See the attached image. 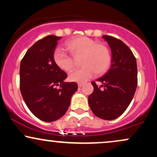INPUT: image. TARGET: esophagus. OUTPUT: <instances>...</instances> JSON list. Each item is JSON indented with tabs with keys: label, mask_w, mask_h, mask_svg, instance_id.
<instances>
[{
	"label": "esophagus",
	"mask_w": 157,
	"mask_h": 157,
	"mask_svg": "<svg viewBox=\"0 0 157 157\" xmlns=\"http://www.w3.org/2000/svg\"><path fill=\"white\" fill-rule=\"evenodd\" d=\"M83 85H84L83 83H78V84H77V86H78L79 88H81L82 86H83Z\"/></svg>",
	"instance_id": "34e87169"
}]
</instances>
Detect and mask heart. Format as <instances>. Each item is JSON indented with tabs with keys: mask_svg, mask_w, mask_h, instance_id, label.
<instances>
[{
	"mask_svg": "<svg viewBox=\"0 0 157 157\" xmlns=\"http://www.w3.org/2000/svg\"><path fill=\"white\" fill-rule=\"evenodd\" d=\"M66 48L74 57L82 55L80 63L82 67L74 70L68 75L69 80L83 82L90 80L95 74L104 73L111 63L110 52L105 45L97 44L87 37H78L66 42ZM53 58L56 65L65 71H70L75 67L72 56L63 48L58 47L54 52Z\"/></svg>",
	"mask_w": 157,
	"mask_h": 157,
	"instance_id": "obj_1",
	"label": "heart"
}]
</instances>
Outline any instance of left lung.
Listing matches in <instances>:
<instances>
[{"instance_id":"obj_1","label":"left lung","mask_w":157,"mask_h":157,"mask_svg":"<svg viewBox=\"0 0 157 157\" xmlns=\"http://www.w3.org/2000/svg\"><path fill=\"white\" fill-rule=\"evenodd\" d=\"M111 51V63L103 77L97 79L102 83L91 84L94 91L89 97L92 112L106 120L117 119L130 105L137 86V66L134 54L120 40L102 35Z\"/></svg>"}]
</instances>
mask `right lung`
Here are the masks:
<instances>
[{
	"mask_svg": "<svg viewBox=\"0 0 157 157\" xmlns=\"http://www.w3.org/2000/svg\"><path fill=\"white\" fill-rule=\"evenodd\" d=\"M60 38L48 35L37 41L26 52L20 66V89L25 103L44 122L62 117L77 90L76 82H65L67 75L54 60Z\"/></svg>",
	"mask_w": 157,
	"mask_h": 157,
	"instance_id": "right-lung-1",
	"label": "right lung"
}]
</instances>
